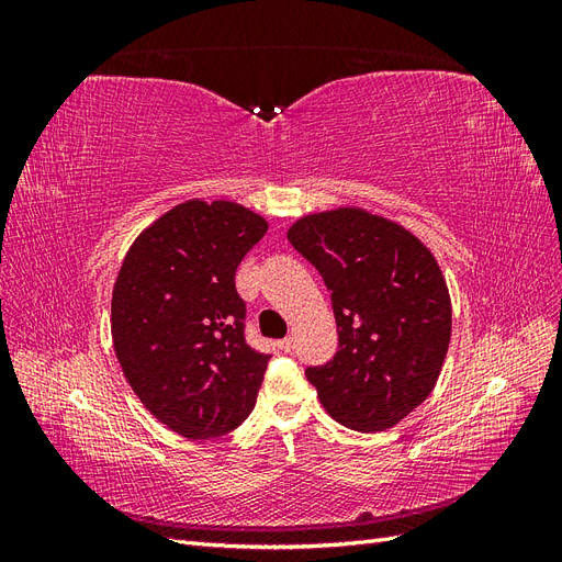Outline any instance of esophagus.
<instances>
[{
	"instance_id": "obj_1",
	"label": "esophagus",
	"mask_w": 562,
	"mask_h": 562,
	"mask_svg": "<svg viewBox=\"0 0 562 562\" xmlns=\"http://www.w3.org/2000/svg\"><path fill=\"white\" fill-rule=\"evenodd\" d=\"M279 349H283V351H293V349H295V337H291V335L283 337L281 342H279Z\"/></svg>"
}]
</instances>
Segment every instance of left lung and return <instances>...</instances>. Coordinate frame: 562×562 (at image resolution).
<instances>
[{
  "label": "left lung",
  "instance_id": "obj_1",
  "mask_svg": "<svg viewBox=\"0 0 562 562\" xmlns=\"http://www.w3.org/2000/svg\"><path fill=\"white\" fill-rule=\"evenodd\" d=\"M330 291L337 353L307 368L326 413L342 427H396L434 391L452 304L434 252L394 220L345 206L310 213L288 229Z\"/></svg>",
  "mask_w": 562,
  "mask_h": 562
}]
</instances>
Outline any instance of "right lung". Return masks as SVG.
Returning <instances> with one entry per match:
<instances>
[{"label": "right lung", "mask_w": 562, "mask_h": 562, "mask_svg": "<svg viewBox=\"0 0 562 562\" xmlns=\"http://www.w3.org/2000/svg\"><path fill=\"white\" fill-rule=\"evenodd\" d=\"M234 201L190 199L128 248L112 291L116 361L147 411L206 440L250 415L269 356L246 345L234 274L267 232Z\"/></svg>", "instance_id": "1"}]
</instances>
